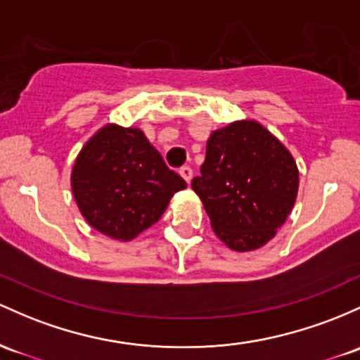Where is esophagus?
Segmentation results:
<instances>
[{
	"instance_id": "obj_1",
	"label": "esophagus",
	"mask_w": 360,
	"mask_h": 360,
	"mask_svg": "<svg viewBox=\"0 0 360 360\" xmlns=\"http://www.w3.org/2000/svg\"><path fill=\"white\" fill-rule=\"evenodd\" d=\"M179 172H181V176L186 179V183H189V181L193 179V169L189 167V165H183V167L179 169Z\"/></svg>"
}]
</instances>
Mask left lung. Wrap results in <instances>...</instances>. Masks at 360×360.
<instances>
[{
	"mask_svg": "<svg viewBox=\"0 0 360 360\" xmlns=\"http://www.w3.org/2000/svg\"><path fill=\"white\" fill-rule=\"evenodd\" d=\"M191 188L215 234L234 251L258 250L275 236L295 203L299 171L290 152L256 121L213 131Z\"/></svg>",
	"mask_w": 360,
	"mask_h": 360,
	"instance_id": "obj_1",
	"label": "left lung"
}]
</instances>
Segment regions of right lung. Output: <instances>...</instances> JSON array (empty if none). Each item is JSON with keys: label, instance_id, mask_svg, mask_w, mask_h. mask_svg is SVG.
Segmentation results:
<instances>
[{"label": "right lung", "instance_id": "1", "mask_svg": "<svg viewBox=\"0 0 360 360\" xmlns=\"http://www.w3.org/2000/svg\"><path fill=\"white\" fill-rule=\"evenodd\" d=\"M186 181L169 169L138 128L108 124L82 148L71 189L86 222L129 240L155 224Z\"/></svg>", "mask_w": 360, "mask_h": 360}]
</instances>
